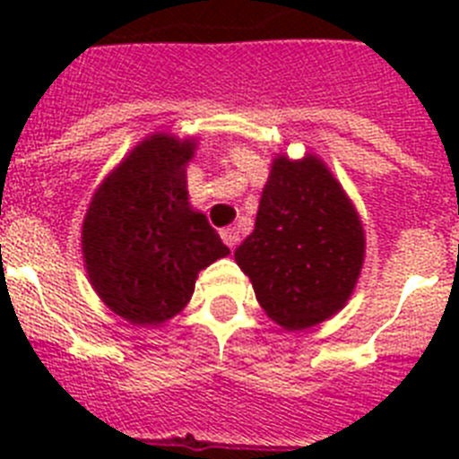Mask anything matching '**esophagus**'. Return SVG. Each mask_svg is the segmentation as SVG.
Segmentation results:
<instances>
[{"instance_id":"1","label":"esophagus","mask_w":459,"mask_h":459,"mask_svg":"<svg viewBox=\"0 0 459 459\" xmlns=\"http://www.w3.org/2000/svg\"><path fill=\"white\" fill-rule=\"evenodd\" d=\"M222 241H225V246H230V248H234L238 243V232H237V227H225L221 232Z\"/></svg>"}]
</instances>
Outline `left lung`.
<instances>
[{
    "label": "left lung",
    "instance_id": "1",
    "mask_svg": "<svg viewBox=\"0 0 459 459\" xmlns=\"http://www.w3.org/2000/svg\"><path fill=\"white\" fill-rule=\"evenodd\" d=\"M363 253L359 216L326 165L275 158L253 234L234 253L266 315L287 331L335 315L354 291Z\"/></svg>",
    "mask_w": 459,
    "mask_h": 459
}]
</instances>
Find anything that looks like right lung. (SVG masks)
<instances>
[{
	"label": "right lung",
	"mask_w": 459,
	"mask_h": 459,
	"mask_svg": "<svg viewBox=\"0 0 459 459\" xmlns=\"http://www.w3.org/2000/svg\"><path fill=\"white\" fill-rule=\"evenodd\" d=\"M190 140L158 133L103 181L82 225L89 280L133 324H163L190 301L204 266L230 255L186 190Z\"/></svg>",
	"instance_id": "right-lung-1"
}]
</instances>
